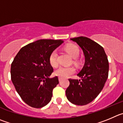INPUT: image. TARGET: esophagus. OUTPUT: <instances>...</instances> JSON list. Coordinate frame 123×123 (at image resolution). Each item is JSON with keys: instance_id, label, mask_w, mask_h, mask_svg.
Listing matches in <instances>:
<instances>
[{"instance_id": "34e87169", "label": "esophagus", "mask_w": 123, "mask_h": 123, "mask_svg": "<svg viewBox=\"0 0 123 123\" xmlns=\"http://www.w3.org/2000/svg\"><path fill=\"white\" fill-rule=\"evenodd\" d=\"M61 80H62V78H59V82H61Z\"/></svg>"}]
</instances>
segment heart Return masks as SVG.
Returning <instances> with one entry per match:
<instances>
[{"mask_svg": "<svg viewBox=\"0 0 123 123\" xmlns=\"http://www.w3.org/2000/svg\"><path fill=\"white\" fill-rule=\"evenodd\" d=\"M65 50L70 55L72 58H77L80 55V50L79 47L76 45L70 43L65 45ZM49 62L50 65L53 67H56L58 65V52L56 50H54L51 53L49 57ZM76 64H78L79 62L76 60L74 61ZM75 72V69L73 67H60L55 72V75L61 78H65L69 77L70 76L73 74Z\"/></svg>", "mask_w": 123, "mask_h": 123, "instance_id": "obj_1", "label": "heart"}]
</instances>
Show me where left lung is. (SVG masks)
Returning a JSON list of instances; mask_svg holds the SVG:
<instances>
[{"mask_svg": "<svg viewBox=\"0 0 123 123\" xmlns=\"http://www.w3.org/2000/svg\"><path fill=\"white\" fill-rule=\"evenodd\" d=\"M82 49L85 64L78 74L81 80L68 79L70 85L65 91L67 99L72 104L84 105L97 97L108 78L109 61L103 47L83 36L71 39Z\"/></svg>", "mask_w": 123, "mask_h": 123, "instance_id": "8db88e82", "label": "left lung"}]
</instances>
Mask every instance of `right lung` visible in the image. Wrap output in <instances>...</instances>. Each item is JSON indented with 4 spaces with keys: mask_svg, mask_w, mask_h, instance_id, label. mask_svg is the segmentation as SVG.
<instances>
[{
    "mask_svg": "<svg viewBox=\"0 0 123 123\" xmlns=\"http://www.w3.org/2000/svg\"><path fill=\"white\" fill-rule=\"evenodd\" d=\"M61 40L41 39L19 50L11 66V78L17 92L26 104L41 108L51 101L58 76L50 78L53 68L49 62L53 51Z\"/></svg>",
    "mask_w": 123,
    "mask_h": 123,
    "instance_id": "right-lung-1",
    "label": "right lung"
}]
</instances>
